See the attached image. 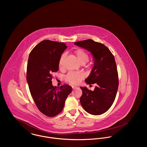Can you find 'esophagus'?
<instances>
[{"instance_id": "esophagus-1", "label": "esophagus", "mask_w": 147, "mask_h": 147, "mask_svg": "<svg viewBox=\"0 0 147 147\" xmlns=\"http://www.w3.org/2000/svg\"><path fill=\"white\" fill-rule=\"evenodd\" d=\"M72 89H77V88H78V87H77V86H72Z\"/></svg>"}]
</instances>
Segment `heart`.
I'll return each instance as SVG.
<instances>
[{
	"label": "heart",
	"instance_id": "obj_1",
	"mask_svg": "<svg viewBox=\"0 0 147 147\" xmlns=\"http://www.w3.org/2000/svg\"><path fill=\"white\" fill-rule=\"evenodd\" d=\"M75 54L78 60V61L80 63H86L89 59V55L88 53L84 51V50L81 49H78L75 51ZM65 55L63 54L61 57L59 61V67L60 68H62L64 65ZM84 74L82 72H69L67 74V75L65 76V80L72 85H78L79 84L80 81L84 78Z\"/></svg>",
	"mask_w": 147,
	"mask_h": 147
}]
</instances>
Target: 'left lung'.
Listing matches in <instances>:
<instances>
[{"instance_id": "obj_1", "label": "left lung", "mask_w": 147, "mask_h": 147, "mask_svg": "<svg viewBox=\"0 0 147 147\" xmlns=\"http://www.w3.org/2000/svg\"><path fill=\"white\" fill-rule=\"evenodd\" d=\"M75 45L90 51L94 66L85 79L88 84H96L93 91L80 87L83 94L80 101L84 110L92 115L106 112L113 105L118 88V74L115 58L104 44L89 39L75 42Z\"/></svg>"}]
</instances>
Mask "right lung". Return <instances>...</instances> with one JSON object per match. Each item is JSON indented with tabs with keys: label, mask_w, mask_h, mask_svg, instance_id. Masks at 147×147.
Returning <instances> with one entry per match:
<instances>
[{
	"label": "right lung",
	"mask_w": 147,
	"mask_h": 147,
	"mask_svg": "<svg viewBox=\"0 0 147 147\" xmlns=\"http://www.w3.org/2000/svg\"><path fill=\"white\" fill-rule=\"evenodd\" d=\"M67 46L63 42L43 40L31 51L27 65L26 80L38 110L53 117L63 110L72 87L63 85L58 88L52 84V74L59 69V61Z\"/></svg>",
	"instance_id": "1"
}]
</instances>
